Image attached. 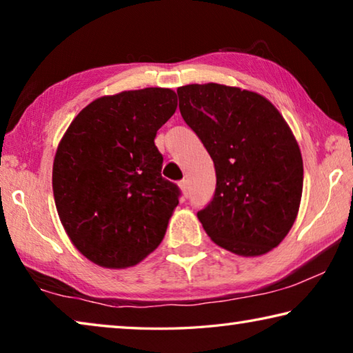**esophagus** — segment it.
Wrapping results in <instances>:
<instances>
[{"instance_id": "1", "label": "esophagus", "mask_w": 353, "mask_h": 353, "mask_svg": "<svg viewBox=\"0 0 353 353\" xmlns=\"http://www.w3.org/2000/svg\"><path fill=\"white\" fill-rule=\"evenodd\" d=\"M179 187H181V191H182V194L185 196V198H188V196H190V182H188V179H183V181H181V183H179Z\"/></svg>"}]
</instances>
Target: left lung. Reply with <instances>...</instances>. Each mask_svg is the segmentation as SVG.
<instances>
[{
	"mask_svg": "<svg viewBox=\"0 0 353 353\" xmlns=\"http://www.w3.org/2000/svg\"><path fill=\"white\" fill-rule=\"evenodd\" d=\"M177 97L216 171L213 199L198 212L202 227L236 255L268 254L288 235L302 198V154L288 123L271 101L240 87L190 83Z\"/></svg>",
	"mask_w": 353,
	"mask_h": 353,
	"instance_id": "left-lung-1",
	"label": "left lung"
}]
</instances>
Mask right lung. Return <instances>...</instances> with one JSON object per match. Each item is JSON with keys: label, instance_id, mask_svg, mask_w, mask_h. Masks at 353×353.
<instances>
[{"label": "right lung", "instance_id": "add662e5", "mask_svg": "<svg viewBox=\"0 0 353 353\" xmlns=\"http://www.w3.org/2000/svg\"><path fill=\"white\" fill-rule=\"evenodd\" d=\"M177 109L171 88L101 97L59 143L52 191L65 232L94 265L124 270L162 243L179 188L162 177L154 139Z\"/></svg>", "mask_w": 353, "mask_h": 353}]
</instances>
